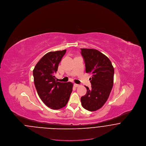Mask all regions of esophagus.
Listing matches in <instances>:
<instances>
[{
    "label": "esophagus",
    "mask_w": 146,
    "mask_h": 146,
    "mask_svg": "<svg viewBox=\"0 0 146 146\" xmlns=\"http://www.w3.org/2000/svg\"><path fill=\"white\" fill-rule=\"evenodd\" d=\"M74 86H75V87H76V88H77V87H79V86H80L79 84H74Z\"/></svg>",
    "instance_id": "1"
}]
</instances>
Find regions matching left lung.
<instances>
[{
	"mask_svg": "<svg viewBox=\"0 0 146 146\" xmlns=\"http://www.w3.org/2000/svg\"><path fill=\"white\" fill-rule=\"evenodd\" d=\"M85 63L86 72L91 73V88L86 86L87 92L81 97L84 108L95 111L107 101L113 85L114 70L111 61L97 50L81 49Z\"/></svg>",
	"mask_w": 146,
	"mask_h": 146,
	"instance_id": "8db88e82",
	"label": "left lung"
}]
</instances>
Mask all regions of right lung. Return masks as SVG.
I'll return each mask as SVG.
<instances>
[{
  "label": "right lung",
  "mask_w": 146,
  "mask_h": 146,
  "mask_svg": "<svg viewBox=\"0 0 146 146\" xmlns=\"http://www.w3.org/2000/svg\"><path fill=\"white\" fill-rule=\"evenodd\" d=\"M66 52V50H64L47 53L36 63L33 72L39 96L52 110H60L66 106L72 92L73 84L57 82L54 76Z\"/></svg>",
  "instance_id": "1"
}]
</instances>
